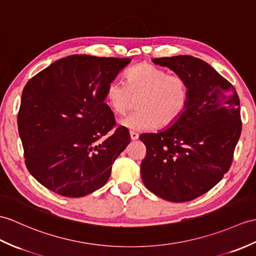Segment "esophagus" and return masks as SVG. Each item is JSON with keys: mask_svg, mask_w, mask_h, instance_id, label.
Here are the masks:
<instances>
[{"mask_svg": "<svg viewBox=\"0 0 256 256\" xmlns=\"http://www.w3.org/2000/svg\"><path fill=\"white\" fill-rule=\"evenodd\" d=\"M130 140H136L138 138V134L135 133V132H130Z\"/></svg>", "mask_w": 256, "mask_h": 256, "instance_id": "1", "label": "esophagus"}]
</instances>
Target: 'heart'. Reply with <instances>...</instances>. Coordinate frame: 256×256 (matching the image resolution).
<instances>
[{
	"label": "heart",
	"mask_w": 256,
	"mask_h": 256,
	"mask_svg": "<svg viewBox=\"0 0 256 256\" xmlns=\"http://www.w3.org/2000/svg\"><path fill=\"white\" fill-rule=\"evenodd\" d=\"M138 100V111L120 120L130 130H150L158 126L174 124L188 104L190 88L180 75H169L167 70L150 64H140L126 74V84L111 80L106 88V100L118 114L132 108Z\"/></svg>",
	"instance_id": "heart-1"
}]
</instances>
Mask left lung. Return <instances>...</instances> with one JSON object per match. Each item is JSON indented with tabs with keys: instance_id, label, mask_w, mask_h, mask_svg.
<instances>
[{
	"instance_id": "8db88e82",
	"label": "left lung",
	"mask_w": 256,
	"mask_h": 256,
	"mask_svg": "<svg viewBox=\"0 0 256 256\" xmlns=\"http://www.w3.org/2000/svg\"><path fill=\"white\" fill-rule=\"evenodd\" d=\"M152 61L184 77L190 98L179 120L140 136L147 150L142 180L166 200L188 202L208 192L230 168L242 126L239 96L200 58L176 56Z\"/></svg>"
}]
</instances>
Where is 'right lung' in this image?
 I'll return each instance as SVG.
<instances>
[{"instance_id": "obj_1", "label": "right lung", "mask_w": 256, "mask_h": 256, "mask_svg": "<svg viewBox=\"0 0 256 256\" xmlns=\"http://www.w3.org/2000/svg\"><path fill=\"white\" fill-rule=\"evenodd\" d=\"M130 58L74 54L29 80L17 124L28 171L46 188L80 198L104 186L112 164L130 144L116 120L106 88Z\"/></svg>"}]
</instances>
